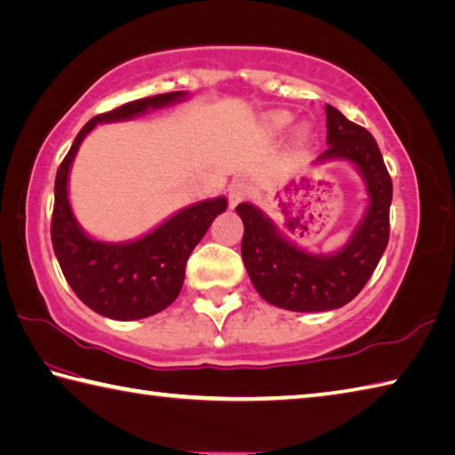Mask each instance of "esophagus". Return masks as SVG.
Returning <instances> with one entry per match:
<instances>
[{
  "mask_svg": "<svg viewBox=\"0 0 455 455\" xmlns=\"http://www.w3.org/2000/svg\"><path fill=\"white\" fill-rule=\"evenodd\" d=\"M247 196H250V186L242 182V180H237V182L229 186V205L231 208H235V205L239 202H243Z\"/></svg>",
  "mask_w": 455,
  "mask_h": 455,
  "instance_id": "esophagus-1",
  "label": "esophagus"
}]
</instances>
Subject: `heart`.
Wrapping results in <instances>:
<instances>
[{"instance_id":"1","label":"heart","mask_w":455,"mask_h":455,"mask_svg":"<svg viewBox=\"0 0 455 455\" xmlns=\"http://www.w3.org/2000/svg\"><path fill=\"white\" fill-rule=\"evenodd\" d=\"M289 121H291V116H289L287 113H281V115H277V116H275V124H279V126L287 124Z\"/></svg>"}]
</instances>
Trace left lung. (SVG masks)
<instances>
[{"instance_id": "left-lung-1", "label": "left lung", "mask_w": 455, "mask_h": 455, "mask_svg": "<svg viewBox=\"0 0 455 455\" xmlns=\"http://www.w3.org/2000/svg\"><path fill=\"white\" fill-rule=\"evenodd\" d=\"M327 142L316 162L347 158L361 170L368 188V212L350 242L334 255H311L283 239L275 226L239 204L243 221L242 257L253 287L265 301L299 313L331 311L361 293L379 265L390 237L392 180L374 136L327 105Z\"/></svg>"}]
</instances>
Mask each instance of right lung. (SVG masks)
Segmentation results:
<instances>
[{
	"label": "right lung",
	"mask_w": 455,
	"mask_h": 455,
	"mask_svg": "<svg viewBox=\"0 0 455 455\" xmlns=\"http://www.w3.org/2000/svg\"><path fill=\"white\" fill-rule=\"evenodd\" d=\"M184 91L154 94L97 115L81 128L55 178L51 242L75 295L94 313L116 321H134L164 311L176 301L184 283L186 261L213 218L228 208L226 198L190 205L132 243L94 242L76 224L67 196L68 168L79 144L99 123L132 118L184 99Z\"/></svg>",
	"instance_id": "obj_1"
}]
</instances>
